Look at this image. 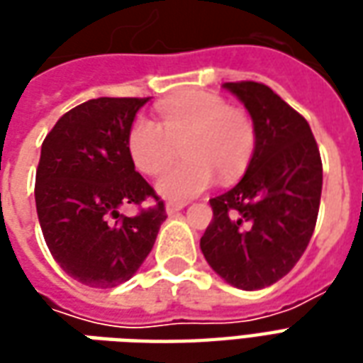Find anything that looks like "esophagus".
<instances>
[{"label":"esophagus","instance_id":"34e87169","mask_svg":"<svg viewBox=\"0 0 363 363\" xmlns=\"http://www.w3.org/2000/svg\"><path fill=\"white\" fill-rule=\"evenodd\" d=\"M184 206H186V204H177V202H169V204H167V213H169V216H173V213L181 212Z\"/></svg>","mask_w":363,"mask_h":363}]
</instances>
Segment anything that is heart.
Segmentation results:
<instances>
[{"label": "heart", "instance_id": "1", "mask_svg": "<svg viewBox=\"0 0 363 363\" xmlns=\"http://www.w3.org/2000/svg\"><path fill=\"white\" fill-rule=\"evenodd\" d=\"M184 159L165 169L155 182L163 198L182 202L204 192L216 173L223 182L235 181L249 165L257 130L251 116L228 106L220 95L192 91L159 106V124L134 120L128 132V151L138 171L157 174L177 155Z\"/></svg>", "mask_w": 363, "mask_h": 363}]
</instances>
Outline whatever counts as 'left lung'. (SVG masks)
I'll return each mask as SVG.
<instances>
[{"mask_svg":"<svg viewBox=\"0 0 363 363\" xmlns=\"http://www.w3.org/2000/svg\"><path fill=\"white\" fill-rule=\"evenodd\" d=\"M257 130L247 173L210 200L213 218L200 249L213 272L235 288L262 289L296 267L311 241L323 163L307 120L257 82L223 83Z\"/></svg>","mask_w":363,"mask_h":363,"instance_id":"obj_1","label":"left lung"}]
</instances>
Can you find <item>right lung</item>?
Segmentation results:
<instances>
[{"label": "right lung", "mask_w": 363, "mask_h": 363, "mask_svg": "<svg viewBox=\"0 0 363 363\" xmlns=\"http://www.w3.org/2000/svg\"><path fill=\"white\" fill-rule=\"evenodd\" d=\"M150 101L101 96L77 104L44 138L35 200L44 241L62 270L89 288H114L142 267L165 204L134 169L128 132ZM156 204L128 218L120 205Z\"/></svg>", "instance_id": "right-lung-1"}]
</instances>
